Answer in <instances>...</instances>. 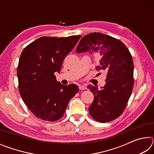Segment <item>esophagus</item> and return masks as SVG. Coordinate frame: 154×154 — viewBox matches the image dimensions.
Returning <instances> with one entry per match:
<instances>
[{
    "mask_svg": "<svg viewBox=\"0 0 154 154\" xmlns=\"http://www.w3.org/2000/svg\"><path fill=\"white\" fill-rule=\"evenodd\" d=\"M79 90H86L87 87L85 86V85H79Z\"/></svg>",
    "mask_w": 154,
    "mask_h": 154,
    "instance_id": "esophagus-1",
    "label": "esophagus"
}]
</instances>
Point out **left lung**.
Segmentation results:
<instances>
[{
	"instance_id": "8db88e82",
	"label": "left lung",
	"mask_w": 154,
	"mask_h": 154,
	"mask_svg": "<svg viewBox=\"0 0 154 154\" xmlns=\"http://www.w3.org/2000/svg\"><path fill=\"white\" fill-rule=\"evenodd\" d=\"M87 51L100 56L96 69L106 72V83L100 90L88 86L94 96L90 114L97 122H111L123 113L133 89L132 56L121 41L100 32L88 34L81 39L76 52Z\"/></svg>"
}]
</instances>
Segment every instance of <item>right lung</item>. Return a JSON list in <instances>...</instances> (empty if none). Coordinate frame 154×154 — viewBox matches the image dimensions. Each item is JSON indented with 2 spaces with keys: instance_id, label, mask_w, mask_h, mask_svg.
<instances>
[{
  "instance_id": "add662e5",
  "label": "right lung",
  "mask_w": 154,
  "mask_h": 154,
  "mask_svg": "<svg viewBox=\"0 0 154 154\" xmlns=\"http://www.w3.org/2000/svg\"><path fill=\"white\" fill-rule=\"evenodd\" d=\"M81 37L42 36L26 47L21 54L17 70L20 94L38 118L58 120L69 100L79 91L77 85H64L57 82L54 72H60L64 58Z\"/></svg>"
}]
</instances>
